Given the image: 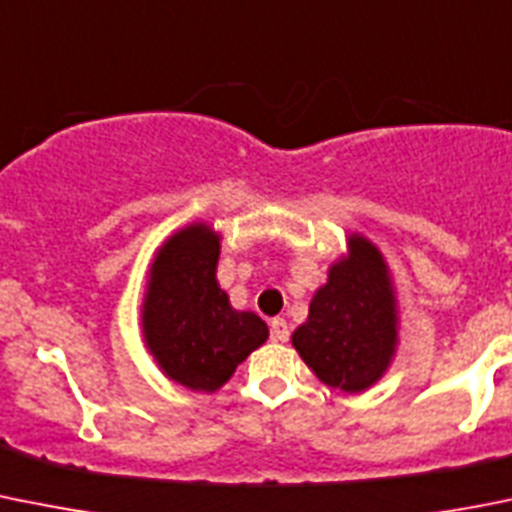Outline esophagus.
I'll return each mask as SVG.
<instances>
[{
	"instance_id": "34e87169",
	"label": "esophagus",
	"mask_w": 512,
	"mask_h": 512,
	"mask_svg": "<svg viewBox=\"0 0 512 512\" xmlns=\"http://www.w3.org/2000/svg\"><path fill=\"white\" fill-rule=\"evenodd\" d=\"M270 331H272V338H275V341L285 343L290 338V328H288V321H285V318H272Z\"/></svg>"
}]
</instances>
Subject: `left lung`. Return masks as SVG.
Segmentation results:
<instances>
[{
	"mask_svg": "<svg viewBox=\"0 0 512 512\" xmlns=\"http://www.w3.org/2000/svg\"><path fill=\"white\" fill-rule=\"evenodd\" d=\"M396 343L399 310L389 265L374 242L353 232L348 252L315 290L308 321L293 331V346L323 384L361 394L386 374Z\"/></svg>",
	"mask_w": 512,
	"mask_h": 512,
	"instance_id": "1",
	"label": "left lung"
}]
</instances>
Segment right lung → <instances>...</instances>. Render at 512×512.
<instances>
[{"instance_id": "1", "label": "right lung", "mask_w": 512, "mask_h": 512, "mask_svg": "<svg viewBox=\"0 0 512 512\" xmlns=\"http://www.w3.org/2000/svg\"><path fill=\"white\" fill-rule=\"evenodd\" d=\"M222 237L207 222L174 232L156 250L141 305L148 353L164 376L191 391H217L267 341V323L234 310L217 283Z\"/></svg>"}]
</instances>
